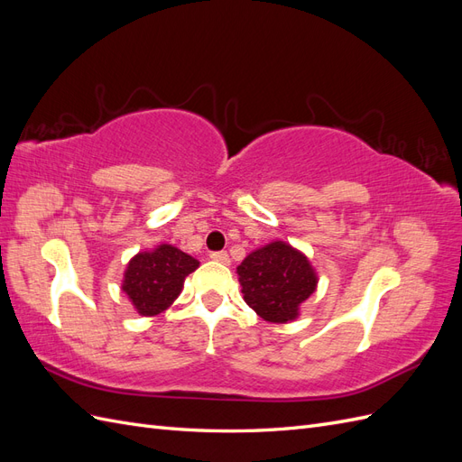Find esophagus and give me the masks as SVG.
<instances>
[{"mask_svg":"<svg viewBox=\"0 0 462 462\" xmlns=\"http://www.w3.org/2000/svg\"><path fill=\"white\" fill-rule=\"evenodd\" d=\"M209 258L219 262V263H226V265L229 263V254L223 253V250H221V253H212V254H209Z\"/></svg>","mask_w":462,"mask_h":462,"instance_id":"34e87169","label":"esophagus"}]
</instances>
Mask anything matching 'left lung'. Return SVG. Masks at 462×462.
<instances>
[{
    "label": "left lung",
    "mask_w": 462,
    "mask_h": 462,
    "mask_svg": "<svg viewBox=\"0 0 462 462\" xmlns=\"http://www.w3.org/2000/svg\"><path fill=\"white\" fill-rule=\"evenodd\" d=\"M236 273L245 302L272 324L297 319L300 304L318 287V273L309 256L285 241L253 250Z\"/></svg>",
    "instance_id": "left-lung-1"
}]
</instances>
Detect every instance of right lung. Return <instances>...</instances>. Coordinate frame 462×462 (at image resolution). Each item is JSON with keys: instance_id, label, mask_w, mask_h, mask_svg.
Segmentation results:
<instances>
[{"instance_id": "add662e5", "label": "right lung", "mask_w": 462, "mask_h": 462, "mask_svg": "<svg viewBox=\"0 0 462 462\" xmlns=\"http://www.w3.org/2000/svg\"><path fill=\"white\" fill-rule=\"evenodd\" d=\"M200 265L173 245L162 243L134 254L123 273L121 291L141 316H158L180 295L185 277Z\"/></svg>"}]
</instances>
